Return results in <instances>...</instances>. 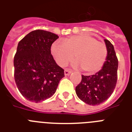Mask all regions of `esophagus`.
Masks as SVG:
<instances>
[{
  "label": "esophagus",
  "instance_id": "34e87169",
  "mask_svg": "<svg viewBox=\"0 0 132 132\" xmlns=\"http://www.w3.org/2000/svg\"><path fill=\"white\" fill-rule=\"evenodd\" d=\"M70 73H71V70H68V69H66V70H64V75H65V76H68Z\"/></svg>",
  "mask_w": 132,
  "mask_h": 132
}]
</instances>
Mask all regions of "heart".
I'll use <instances>...</instances> for the list:
<instances>
[{
	"mask_svg": "<svg viewBox=\"0 0 132 132\" xmlns=\"http://www.w3.org/2000/svg\"><path fill=\"white\" fill-rule=\"evenodd\" d=\"M51 53L60 66H65L75 59V68H81L88 74H94L102 68L108 57L106 45L87 34L70 36L64 43L55 42Z\"/></svg>",
	"mask_w": 132,
	"mask_h": 132,
	"instance_id": "heart-1",
	"label": "heart"
}]
</instances>
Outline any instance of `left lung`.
I'll return each mask as SVG.
<instances>
[{
	"label": "left lung",
	"mask_w": 132,
	"mask_h": 132,
	"mask_svg": "<svg viewBox=\"0 0 132 132\" xmlns=\"http://www.w3.org/2000/svg\"><path fill=\"white\" fill-rule=\"evenodd\" d=\"M108 57L102 69L92 75H81V81L75 88L79 98L88 105H99L110 98L117 82L119 62L114 46L104 40Z\"/></svg>",
	"instance_id": "8db88e82"
}]
</instances>
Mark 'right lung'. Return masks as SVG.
Here are the masks:
<instances>
[{"label": "right lung", "mask_w": 132, "mask_h": 132, "mask_svg": "<svg viewBox=\"0 0 132 132\" xmlns=\"http://www.w3.org/2000/svg\"><path fill=\"white\" fill-rule=\"evenodd\" d=\"M57 35L44 30L30 32L18 44L14 56V79L21 94L32 102H41L55 94L64 70L51 53Z\"/></svg>", "instance_id": "right-lung-1"}]
</instances>
